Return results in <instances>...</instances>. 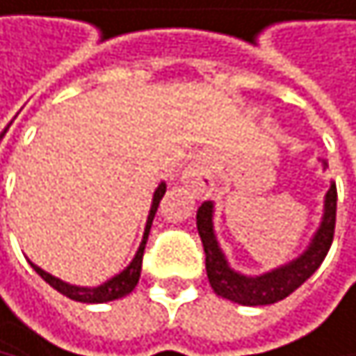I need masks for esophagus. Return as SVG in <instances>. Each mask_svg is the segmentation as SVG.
Wrapping results in <instances>:
<instances>
[{
    "label": "esophagus",
    "mask_w": 356,
    "mask_h": 356,
    "mask_svg": "<svg viewBox=\"0 0 356 356\" xmlns=\"http://www.w3.org/2000/svg\"><path fill=\"white\" fill-rule=\"evenodd\" d=\"M181 181L192 188L194 194L198 196H211V192L215 190V181H213V170H211V162L207 158H196L192 160L184 175H181Z\"/></svg>",
    "instance_id": "esophagus-1"
}]
</instances>
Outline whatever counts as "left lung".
Segmentation results:
<instances>
[{
  "mask_svg": "<svg viewBox=\"0 0 356 356\" xmlns=\"http://www.w3.org/2000/svg\"><path fill=\"white\" fill-rule=\"evenodd\" d=\"M325 168H327V162L323 160V170ZM336 204H338V190H336V184H332L323 200L321 223L316 227V232L312 234L308 247L291 261L278 268H272L264 274L251 276V274H243L234 270L230 261H227L215 234V223H213L215 204L213 200L202 202L196 213V225H198V234L204 247L207 276H209L213 291L241 306H268L291 296L318 270L329 247H332L334 230H336Z\"/></svg>",
  "mask_w": 356,
  "mask_h": 356,
  "instance_id": "8db88e82",
  "label": "left lung"
}]
</instances>
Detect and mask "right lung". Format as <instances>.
I'll use <instances>...</instances> for the list:
<instances>
[{"label":"right lung","instance_id":"right-lung-1","mask_svg":"<svg viewBox=\"0 0 356 356\" xmlns=\"http://www.w3.org/2000/svg\"><path fill=\"white\" fill-rule=\"evenodd\" d=\"M166 192V184L162 181L156 192H154V198H152V207H149V215H147V221H145V232H143V238H141V245L135 253V257L131 259V264L126 266L122 272H118L115 276H111L109 281H105L103 285L99 287H80V285H69L65 281H60V278L52 276L50 272L42 270L40 266H35L33 261L31 268L44 278V281L54 287L58 293L67 296L69 300H75V302H82V304H105V302H113V300H120L124 296H129L137 283H139V276H141V261H143V251H145V243H147V236H149V230H152V221L156 217V211H158V204L162 200Z\"/></svg>","mask_w":356,"mask_h":356}]
</instances>
